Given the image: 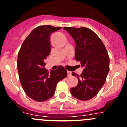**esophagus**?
Wrapping results in <instances>:
<instances>
[{"label": "esophagus", "instance_id": "esophagus-1", "mask_svg": "<svg viewBox=\"0 0 127 127\" xmlns=\"http://www.w3.org/2000/svg\"><path fill=\"white\" fill-rule=\"evenodd\" d=\"M67 75L68 76L70 77L72 75V72H70V71H67Z\"/></svg>", "mask_w": 127, "mask_h": 127}]
</instances>
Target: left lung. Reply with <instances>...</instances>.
Segmentation results:
<instances>
[{
	"label": "left lung",
	"mask_w": 127,
	"mask_h": 127,
	"mask_svg": "<svg viewBox=\"0 0 127 127\" xmlns=\"http://www.w3.org/2000/svg\"><path fill=\"white\" fill-rule=\"evenodd\" d=\"M63 30L75 42V59L81 62L83 71L77 77L78 85L70 89L74 97L87 101L95 96L105 84L109 72V57L104 44L96 34L89 28L65 27Z\"/></svg>",
	"instance_id": "1"
}]
</instances>
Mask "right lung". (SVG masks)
Listing matches in <instances>:
<instances>
[{
    "label": "right lung",
    "instance_id": "obj_1",
    "mask_svg": "<svg viewBox=\"0 0 127 127\" xmlns=\"http://www.w3.org/2000/svg\"><path fill=\"white\" fill-rule=\"evenodd\" d=\"M61 28L50 25L35 28L26 37L18 54L20 82L26 95L36 101L50 99L57 83L67 76L66 70L62 66L50 72L44 68V60L50 52V35Z\"/></svg>",
    "mask_w": 127,
    "mask_h": 127
}]
</instances>
